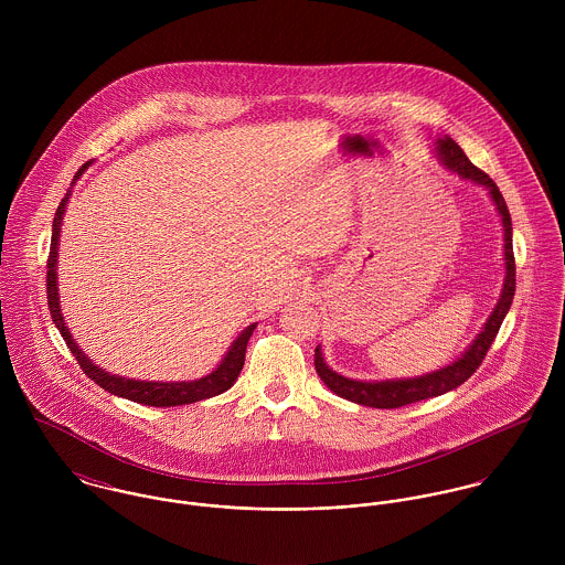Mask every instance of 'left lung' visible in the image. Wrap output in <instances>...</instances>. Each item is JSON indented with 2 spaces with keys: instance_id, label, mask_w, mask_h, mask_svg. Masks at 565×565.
<instances>
[{
  "instance_id": "8db88e82",
  "label": "left lung",
  "mask_w": 565,
  "mask_h": 565,
  "mask_svg": "<svg viewBox=\"0 0 565 565\" xmlns=\"http://www.w3.org/2000/svg\"><path fill=\"white\" fill-rule=\"evenodd\" d=\"M435 157L446 169L457 173L463 180H470L475 184H481L487 189L500 222H502V237H504V280L500 289V298L491 311V316L483 323L481 332L475 337V341L466 348V352L452 361L450 365H444L435 372L413 376V379H387V381H356L337 374L330 370L323 361L322 345L316 348V370L318 376L322 379L323 385L337 394L343 401L350 403L363 404V406H374V408H398L404 404L419 403L426 398L441 396L446 392L457 390L463 385L483 363L484 354L495 339L500 323L504 316L511 309L513 294H515V260H513V228H511V215L507 209V202L495 186V182L481 171L477 164H472L466 157V152L450 139V137H439L435 143Z\"/></svg>"
}]
</instances>
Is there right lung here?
I'll use <instances>...</instances> for the list:
<instances>
[{"label": "right lung", "mask_w": 565, "mask_h": 565, "mask_svg": "<svg viewBox=\"0 0 565 565\" xmlns=\"http://www.w3.org/2000/svg\"><path fill=\"white\" fill-rule=\"evenodd\" d=\"M90 161L84 162L78 173L74 175L72 186L76 184V180L82 173L88 169ZM72 186L65 193V198L61 200L56 215H54V224H52V245H50V258H47V305H50V313H52V322L56 323V328L61 330L63 339L67 341L72 354L76 356V361L81 363L82 372L95 383L99 385L104 392L132 401V403L148 404V406H180V404L200 403L213 396H220L224 392H228L235 381L239 379V372L243 370V361H245V348H247V339L252 337L256 323H249L242 334L231 343L228 352L224 354V359L220 361V365L195 381H175V383H162V381H135V379H124L117 374H110L106 370H102L99 365H95L84 352L81 345L76 343V339L72 337V330L67 328L63 311H61V296H58V245H61V226H63V217H65V209L70 204L72 198Z\"/></svg>", "instance_id": "1"}]
</instances>
